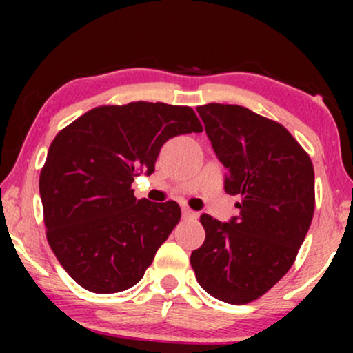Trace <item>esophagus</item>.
<instances>
[{
	"label": "esophagus",
	"mask_w": 353,
	"mask_h": 353,
	"mask_svg": "<svg viewBox=\"0 0 353 353\" xmlns=\"http://www.w3.org/2000/svg\"><path fill=\"white\" fill-rule=\"evenodd\" d=\"M197 216H199V214L194 212V210H190L189 208L182 209V217L184 219H197Z\"/></svg>",
	"instance_id": "obj_1"
}]
</instances>
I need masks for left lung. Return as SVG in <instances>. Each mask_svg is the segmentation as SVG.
Here are the masks:
<instances>
[{"instance_id": "obj_1", "label": "left lung", "mask_w": 353, "mask_h": 353, "mask_svg": "<svg viewBox=\"0 0 353 353\" xmlns=\"http://www.w3.org/2000/svg\"><path fill=\"white\" fill-rule=\"evenodd\" d=\"M197 112L241 212L230 222L202 214L205 241L190 265L205 292L242 305L272 289L295 262L314 217V165L277 121L237 104L210 103Z\"/></svg>"}]
</instances>
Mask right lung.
<instances>
[{
    "mask_svg": "<svg viewBox=\"0 0 353 353\" xmlns=\"http://www.w3.org/2000/svg\"><path fill=\"white\" fill-rule=\"evenodd\" d=\"M188 132H202L192 108L137 101L91 109L52 139L39 174L46 239L83 289L116 294L143 279L181 208L137 201L131 184Z\"/></svg>",
    "mask_w": 353,
    "mask_h": 353,
    "instance_id": "1",
    "label": "right lung"
}]
</instances>
